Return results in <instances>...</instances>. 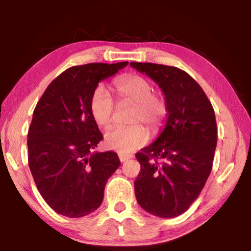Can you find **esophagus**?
<instances>
[{"label":"esophagus","mask_w":251,"mask_h":251,"mask_svg":"<svg viewBox=\"0 0 251 251\" xmlns=\"http://www.w3.org/2000/svg\"><path fill=\"white\" fill-rule=\"evenodd\" d=\"M118 158H120V160L123 163V161H126V160L130 159L131 156L130 155H124V154H118Z\"/></svg>","instance_id":"obj_1"}]
</instances>
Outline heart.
I'll return each instance as SVG.
<instances>
[{
    "label": "heart",
    "mask_w": 251,
    "mask_h": 251,
    "mask_svg": "<svg viewBox=\"0 0 251 251\" xmlns=\"http://www.w3.org/2000/svg\"><path fill=\"white\" fill-rule=\"evenodd\" d=\"M113 87L123 101L134 103L131 123H144L150 130L156 133L168 115L166 97L152 91V85L141 75L127 74L117 77ZM115 103L108 92L97 87L90 100V113L100 127H107L113 121ZM148 141V131L142 124L131 126H115L104 136V144L108 150L120 154H129L143 147Z\"/></svg>",
    "instance_id": "1"
}]
</instances>
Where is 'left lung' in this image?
Segmentation results:
<instances>
[{
	"mask_svg": "<svg viewBox=\"0 0 251 251\" xmlns=\"http://www.w3.org/2000/svg\"><path fill=\"white\" fill-rule=\"evenodd\" d=\"M130 66L158 84L168 103L164 130L136 154L141 172L135 196L150 214L176 217L196 201L210 175L217 145L214 108L185 71L154 63L131 62Z\"/></svg>",
	"mask_w": 251,
	"mask_h": 251,
	"instance_id": "obj_1",
	"label": "left lung"
}]
</instances>
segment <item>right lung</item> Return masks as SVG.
<instances>
[{"instance_id": "add662e5", "label": "right lung", "mask_w": 251, "mask_h": 251, "mask_svg": "<svg viewBox=\"0 0 251 251\" xmlns=\"http://www.w3.org/2000/svg\"><path fill=\"white\" fill-rule=\"evenodd\" d=\"M127 64L70 67L37 101L27 134L28 166L42 197L59 215L78 218L95 211L107 179L120 167L116 152L93 151L103 135L90 113V100L100 80Z\"/></svg>"}]
</instances>
